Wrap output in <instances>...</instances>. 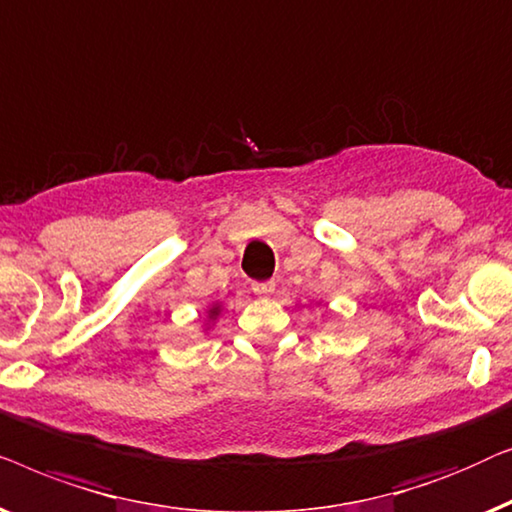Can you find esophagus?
<instances>
[{
	"mask_svg": "<svg viewBox=\"0 0 512 512\" xmlns=\"http://www.w3.org/2000/svg\"><path fill=\"white\" fill-rule=\"evenodd\" d=\"M276 290V285L271 283V280H264V283H253V292L259 294V297H266V294H273Z\"/></svg>",
	"mask_w": 512,
	"mask_h": 512,
	"instance_id": "esophagus-1",
	"label": "esophagus"
}]
</instances>
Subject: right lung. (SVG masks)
I'll list each match as a JSON object with an SVG mask.
<instances>
[{
  "mask_svg": "<svg viewBox=\"0 0 512 512\" xmlns=\"http://www.w3.org/2000/svg\"><path fill=\"white\" fill-rule=\"evenodd\" d=\"M222 313V306L220 304H213L208 306V318H206V329H211V325L215 320H218V315Z\"/></svg>",
  "mask_w": 512,
  "mask_h": 512,
  "instance_id": "right-lung-1",
  "label": "right lung"
}]
</instances>
